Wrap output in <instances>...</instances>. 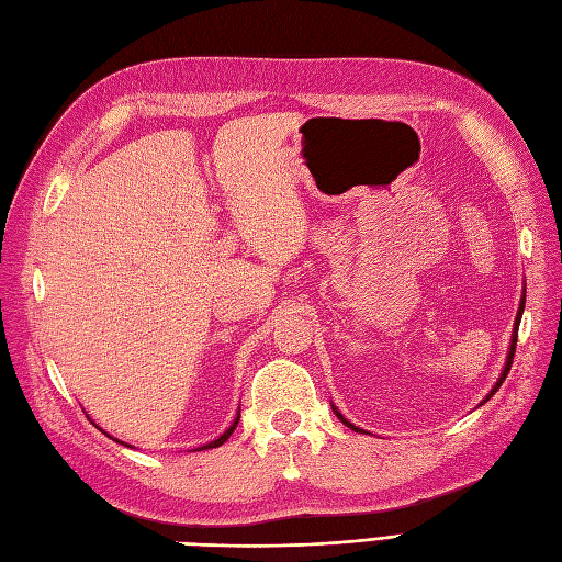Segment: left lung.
I'll use <instances>...</instances> for the list:
<instances>
[{
	"mask_svg": "<svg viewBox=\"0 0 562 562\" xmlns=\"http://www.w3.org/2000/svg\"><path fill=\"white\" fill-rule=\"evenodd\" d=\"M522 310H525V293H522V297H520V307H518V314H516V323H514V333H512V345H508V353H506V363H504V368H502V375L497 378V382H495V386H492V391H490V394L485 396V401L483 403H487L492 396H495L497 394V389L502 386V382L506 380V375H508V370H512V363H514V353H516V342H518V326H520V318H522ZM481 403V405H483ZM333 413L337 415V419L339 422H342L345 424V427H349L351 431H359V434H366L363 429H359V427H353V424L342 415V413H339L337 411V407L333 405Z\"/></svg>",
	"mask_w": 562,
	"mask_h": 562,
	"instance_id": "left-lung-1",
	"label": "left lung"
}]
</instances>
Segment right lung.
<instances>
[{"instance_id": "right-lung-1", "label": "right lung", "mask_w": 562, "mask_h": 562, "mask_svg": "<svg viewBox=\"0 0 562 562\" xmlns=\"http://www.w3.org/2000/svg\"><path fill=\"white\" fill-rule=\"evenodd\" d=\"M239 417H241V411L239 413H236V419L229 424V429L225 431V434H220L215 440H211V443H206V446H201V448H196V450H211V448H217V446H223L225 443V440L234 434V429H236V424H239ZM108 438H112L110 434H108ZM112 440H116V443H122V440H119V438H112ZM122 446H126V443H122ZM131 448V446H128ZM194 450V452H196Z\"/></svg>"}]
</instances>
